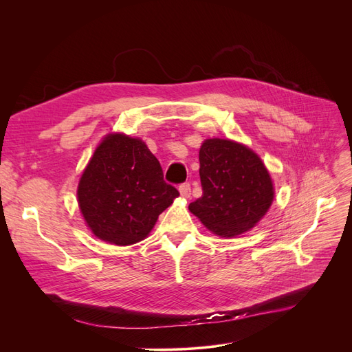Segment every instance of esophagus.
<instances>
[{
	"mask_svg": "<svg viewBox=\"0 0 352 352\" xmlns=\"http://www.w3.org/2000/svg\"><path fill=\"white\" fill-rule=\"evenodd\" d=\"M179 194L182 197H186V198H188L191 195V186H190L188 182L181 184V186H179Z\"/></svg>",
	"mask_w": 352,
	"mask_h": 352,
	"instance_id": "34e87169",
	"label": "esophagus"
}]
</instances>
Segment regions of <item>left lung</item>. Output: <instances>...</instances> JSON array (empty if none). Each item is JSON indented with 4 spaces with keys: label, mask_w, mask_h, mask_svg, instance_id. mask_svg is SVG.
<instances>
[{
    "label": "left lung",
    "mask_w": 352,
    "mask_h": 352,
    "mask_svg": "<svg viewBox=\"0 0 352 352\" xmlns=\"http://www.w3.org/2000/svg\"><path fill=\"white\" fill-rule=\"evenodd\" d=\"M201 198L190 211L219 236L251 230L268 211L274 187L265 165L243 144L207 140L199 150Z\"/></svg>",
    "instance_id": "obj_1"
}]
</instances>
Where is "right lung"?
Returning a JSON list of instances; mask_svg holds the SVG:
<instances>
[{"label": "right lung", "mask_w": 352, "mask_h": 352, "mask_svg": "<svg viewBox=\"0 0 352 352\" xmlns=\"http://www.w3.org/2000/svg\"><path fill=\"white\" fill-rule=\"evenodd\" d=\"M77 195L92 234L129 245L150 234L179 192L164 181L160 161L141 140L109 134L87 165Z\"/></svg>", "instance_id": "1"}]
</instances>
